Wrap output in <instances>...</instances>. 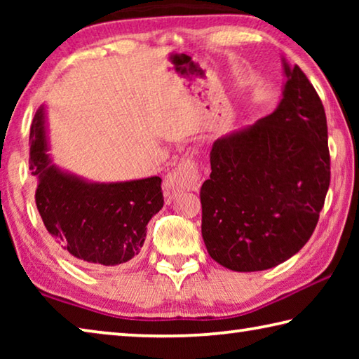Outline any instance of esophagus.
<instances>
[{"label":"esophagus","instance_id":"1","mask_svg":"<svg viewBox=\"0 0 359 359\" xmlns=\"http://www.w3.org/2000/svg\"><path fill=\"white\" fill-rule=\"evenodd\" d=\"M199 185H201V169L198 161H194L193 158H184L179 166L165 177L163 191L166 198L171 199L180 191H198Z\"/></svg>","mask_w":359,"mask_h":359}]
</instances>
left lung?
<instances>
[{
  "label": "left lung",
  "instance_id": "obj_1",
  "mask_svg": "<svg viewBox=\"0 0 359 359\" xmlns=\"http://www.w3.org/2000/svg\"><path fill=\"white\" fill-rule=\"evenodd\" d=\"M274 112L217 139L199 191L212 259L236 272L271 269L307 244L331 180L323 102L299 66Z\"/></svg>",
  "mask_w": 359,
  "mask_h": 359
}]
</instances>
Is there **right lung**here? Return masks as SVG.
I'll list each match as a JSON object with an SVG mask.
<instances>
[{"label": "right lung", "instance_id": "add662e5", "mask_svg": "<svg viewBox=\"0 0 359 359\" xmlns=\"http://www.w3.org/2000/svg\"><path fill=\"white\" fill-rule=\"evenodd\" d=\"M44 109L29 131V169L36 177V208L53 241L85 267H117L135 261L147 224L165 204L161 179L88 184L50 165Z\"/></svg>", "mask_w": 359, "mask_h": 359}]
</instances>
